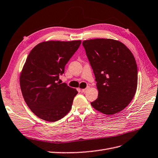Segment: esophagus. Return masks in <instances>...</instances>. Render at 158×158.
Masks as SVG:
<instances>
[{"label": "esophagus", "instance_id": "obj_1", "mask_svg": "<svg viewBox=\"0 0 158 158\" xmlns=\"http://www.w3.org/2000/svg\"><path fill=\"white\" fill-rule=\"evenodd\" d=\"M89 87H87L86 88H85V89H82V92H83V93H85L87 92V91L89 89Z\"/></svg>", "mask_w": 158, "mask_h": 158}]
</instances>
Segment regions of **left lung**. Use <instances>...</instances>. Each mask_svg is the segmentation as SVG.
<instances>
[{"label":"left lung","instance_id":"obj_1","mask_svg":"<svg viewBox=\"0 0 158 158\" xmlns=\"http://www.w3.org/2000/svg\"><path fill=\"white\" fill-rule=\"evenodd\" d=\"M97 82L98 98L91 103L106 114L121 111L136 94L138 70L136 60L128 47L112 39L82 42Z\"/></svg>","mask_w":158,"mask_h":158}]
</instances>
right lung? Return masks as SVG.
Listing matches in <instances>:
<instances>
[{"instance_id":"add662e5","label":"right lung","mask_w":158,"mask_h":158,"mask_svg":"<svg viewBox=\"0 0 158 158\" xmlns=\"http://www.w3.org/2000/svg\"><path fill=\"white\" fill-rule=\"evenodd\" d=\"M80 44V40L44 41L27 57L20 76V88L27 106L43 120L55 122L70 111L78 92L60 84L59 76Z\"/></svg>"}]
</instances>
